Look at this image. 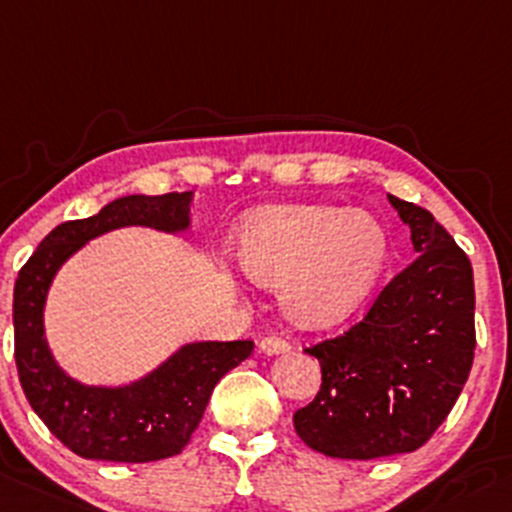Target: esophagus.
Returning a JSON list of instances; mask_svg holds the SVG:
<instances>
[{
  "mask_svg": "<svg viewBox=\"0 0 512 512\" xmlns=\"http://www.w3.org/2000/svg\"><path fill=\"white\" fill-rule=\"evenodd\" d=\"M260 351L265 355H282L289 353V343L279 336H265L260 341Z\"/></svg>",
  "mask_w": 512,
  "mask_h": 512,
  "instance_id": "1",
  "label": "esophagus"
}]
</instances>
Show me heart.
<instances>
[{"label": "heart", "instance_id": "b5f03b06", "mask_svg": "<svg viewBox=\"0 0 512 512\" xmlns=\"http://www.w3.org/2000/svg\"><path fill=\"white\" fill-rule=\"evenodd\" d=\"M390 240L375 215L338 206H274L247 215L235 260L250 282L282 287L279 301L301 331L346 324L378 284Z\"/></svg>", "mask_w": 512, "mask_h": 512}]
</instances>
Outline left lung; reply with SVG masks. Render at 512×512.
<instances>
[{"mask_svg": "<svg viewBox=\"0 0 512 512\" xmlns=\"http://www.w3.org/2000/svg\"><path fill=\"white\" fill-rule=\"evenodd\" d=\"M387 198L410 228L417 260L387 284L360 324L306 348L321 363V390L294 414V429L331 459L419 449L459 400L476 351L469 257L432 213Z\"/></svg>", "mask_w": 512, "mask_h": 512, "instance_id": "obj_1", "label": "left lung"}]
</instances>
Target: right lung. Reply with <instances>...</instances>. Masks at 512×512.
I'll use <instances>...</instances> for the list:
<instances>
[{
  "mask_svg": "<svg viewBox=\"0 0 512 512\" xmlns=\"http://www.w3.org/2000/svg\"><path fill=\"white\" fill-rule=\"evenodd\" d=\"M193 191L115 198L100 213L53 228L14 284V358L21 387L48 429L73 454L144 464L176 456L201 422L215 383L250 358L252 341H193L125 385L80 383L46 338V301L58 270L90 240L120 228L184 235Z\"/></svg>",
  "mask_w": 512,
  "mask_h": 512,
  "instance_id": "1",
  "label": "right lung"
}]
</instances>
